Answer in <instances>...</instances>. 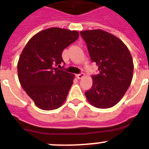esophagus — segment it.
Listing matches in <instances>:
<instances>
[{
  "label": "esophagus",
  "mask_w": 149,
  "mask_h": 149,
  "mask_svg": "<svg viewBox=\"0 0 149 149\" xmlns=\"http://www.w3.org/2000/svg\"><path fill=\"white\" fill-rule=\"evenodd\" d=\"M84 77V73H81V74H76V77H77V79H82Z\"/></svg>",
  "instance_id": "34e87169"
}]
</instances>
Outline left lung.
I'll return each instance as SVG.
<instances>
[{"label": "left lung", "instance_id": "8db88e82", "mask_svg": "<svg viewBox=\"0 0 149 149\" xmlns=\"http://www.w3.org/2000/svg\"><path fill=\"white\" fill-rule=\"evenodd\" d=\"M90 59L100 73L93 75V86L85 96L94 107L109 109L120 101L133 78V62L121 40L101 29L81 31Z\"/></svg>", "mask_w": 149, "mask_h": 149}]
</instances>
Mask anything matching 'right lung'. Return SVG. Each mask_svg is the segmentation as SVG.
<instances>
[{
  "label": "right lung",
  "mask_w": 149,
  "mask_h": 149,
  "mask_svg": "<svg viewBox=\"0 0 149 149\" xmlns=\"http://www.w3.org/2000/svg\"><path fill=\"white\" fill-rule=\"evenodd\" d=\"M77 31L50 28L37 33L24 47L17 65L20 84L39 109L53 110L65 101L74 75L60 70L62 51L78 38Z\"/></svg>",
  "instance_id": "1"
}]
</instances>
